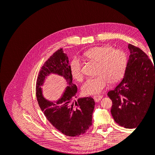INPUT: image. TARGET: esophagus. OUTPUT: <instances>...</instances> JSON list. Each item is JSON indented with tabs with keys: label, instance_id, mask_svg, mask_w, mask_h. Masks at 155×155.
Listing matches in <instances>:
<instances>
[{
	"label": "esophagus",
	"instance_id": "1",
	"mask_svg": "<svg viewBox=\"0 0 155 155\" xmlns=\"http://www.w3.org/2000/svg\"><path fill=\"white\" fill-rule=\"evenodd\" d=\"M102 97H103L102 96H95L94 97V99L96 102H99L102 99Z\"/></svg>",
	"mask_w": 155,
	"mask_h": 155
}]
</instances>
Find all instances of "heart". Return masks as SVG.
I'll return each mask as SVG.
<instances>
[{
	"instance_id": "1",
	"label": "heart",
	"mask_w": 155,
	"mask_h": 155,
	"mask_svg": "<svg viewBox=\"0 0 155 155\" xmlns=\"http://www.w3.org/2000/svg\"><path fill=\"white\" fill-rule=\"evenodd\" d=\"M85 56L92 62L98 64L95 78H88L82 87L85 94L95 95L104 91L110 82L118 83L123 78L127 65V57L124 51L113 49L110 45L96 46L89 49ZM72 78L81 81L83 78L81 64L74 59L70 67Z\"/></svg>"
}]
</instances>
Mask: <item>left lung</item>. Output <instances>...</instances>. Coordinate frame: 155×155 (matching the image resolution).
I'll return each instance as SVG.
<instances>
[{
	"instance_id": "1",
	"label": "left lung",
	"mask_w": 155,
	"mask_h": 155,
	"mask_svg": "<svg viewBox=\"0 0 155 155\" xmlns=\"http://www.w3.org/2000/svg\"><path fill=\"white\" fill-rule=\"evenodd\" d=\"M128 48L124 77L107 95L112 101L110 112L114 121L125 128L133 129L152 102L155 104V66L141 49L130 44Z\"/></svg>"
}]
</instances>
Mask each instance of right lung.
Here are the masks:
<instances>
[{"label": "right lung", "mask_w": 155, "mask_h": 155, "mask_svg": "<svg viewBox=\"0 0 155 155\" xmlns=\"http://www.w3.org/2000/svg\"><path fill=\"white\" fill-rule=\"evenodd\" d=\"M68 58L62 48L56 51L41 67L36 82V97L41 110L50 123L61 133L76 137L85 133L92 125L95 101L91 97L78 98V88L72 83ZM50 74L66 80L68 87L58 101H50L43 95L45 79Z\"/></svg>", "instance_id": "add662e5"}]
</instances>
